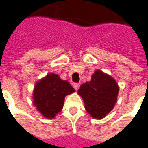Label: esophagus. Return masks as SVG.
<instances>
[{
	"label": "esophagus",
	"mask_w": 148,
	"mask_h": 148,
	"mask_svg": "<svg viewBox=\"0 0 148 148\" xmlns=\"http://www.w3.org/2000/svg\"><path fill=\"white\" fill-rule=\"evenodd\" d=\"M80 84H79V83H74V84H73V88H74L76 90H78L79 88H80Z\"/></svg>",
	"instance_id": "1"
}]
</instances>
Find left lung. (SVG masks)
I'll return each instance as SVG.
<instances>
[{
  "mask_svg": "<svg viewBox=\"0 0 148 148\" xmlns=\"http://www.w3.org/2000/svg\"><path fill=\"white\" fill-rule=\"evenodd\" d=\"M84 100L85 110L94 119L106 117L117 102L119 86L111 76L97 70L91 81L83 84L78 90Z\"/></svg>",
  "mask_w": 148,
  "mask_h": 148,
  "instance_id": "obj_1",
  "label": "left lung"
}]
</instances>
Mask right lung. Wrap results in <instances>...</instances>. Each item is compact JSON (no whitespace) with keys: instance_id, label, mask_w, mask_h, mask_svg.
<instances>
[{"instance_id":"add662e5","label":"right lung","mask_w":148,"mask_h":148,"mask_svg":"<svg viewBox=\"0 0 148 148\" xmlns=\"http://www.w3.org/2000/svg\"><path fill=\"white\" fill-rule=\"evenodd\" d=\"M74 91L67 80L50 73L35 85L33 103L45 118L53 119L63 109L65 96Z\"/></svg>"}]
</instances>
